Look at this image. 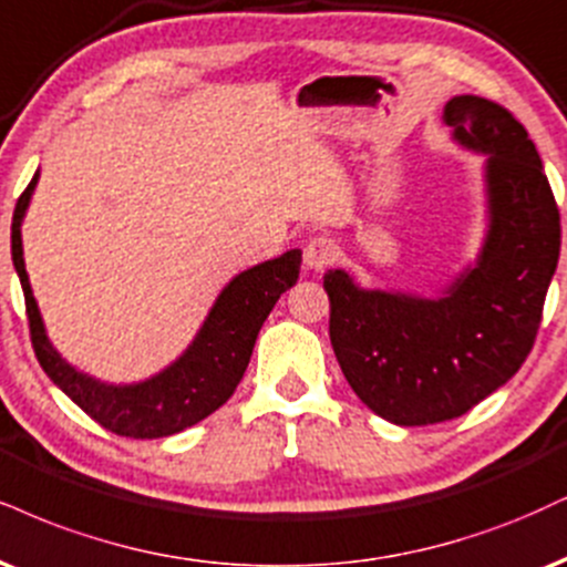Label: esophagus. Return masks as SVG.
Instances as JSON below:
<instances>
[{"mask_svg": "<svg viewBox=\"0 0 567 567\" xmlns=\"http://www.w3.org/2000/svg\"><path fill=\"white\" fill-rule=\"evenodd\" d=\"M338 258V245L330 237H311L303 248V264L309 269H324Z\"/></svg>", "mask_w": 567, "mask_h": 567, "instance_id": "34e87169", "label": "esophagus"}]
</instances>
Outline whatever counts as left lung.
Returning a JSON list of instances; mask_svg holds the SVG:
<instances>
[{
    "label": "left lung",
    "instance_id": "8db88e82",
    "mask_svg": "<svg viewBox=\"0 0 567 567\" xmlns=\"http://www.w3.org/2000/svg\"><path fill=\"white\" fill-rule=\"evenodd\" d=\"M443 124L486 155L475 264L433 298L361 288L346 269L324 275L340 370L378 417L404 427L460 417L520 370L560 258V210L520 121L462 94L443 105Z\"/></svg>",
    "mask_w": 567,
    "mask_h": 567
}]
</instances>
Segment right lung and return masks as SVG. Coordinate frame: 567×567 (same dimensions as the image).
Segmentation results:
<instances>
[{
	"label": "right lung",
	"mask_w": 567,
	"mask_h": 567,
	"mask_svg": "<svg viewBox=\"0 0 567 567\" xmlns=\"http://www.w3.org/2000/svg\"><path fill=\"white\" fill-rule=\"evenodd\" d=\"M39 172L25 193L18 197L12 214V264L25 296V313L31 324V343L47 378L63 391L73 404L84 409L94 422L115 435L126 439H163L193 427L218 406L227 404L243 380L250 353H254L258 330L275 309L285 290L296 285L301 271V250L256 264L231 277L210 306L206 322L195 332L193 343L176 357L166 370L140 383H102L92 374L76 370L54 349L33 298L29 271L23 261V227L25 210L37 189Z\"/></svg>",
	"instance_id": "add662e5"
}]
</instances>
